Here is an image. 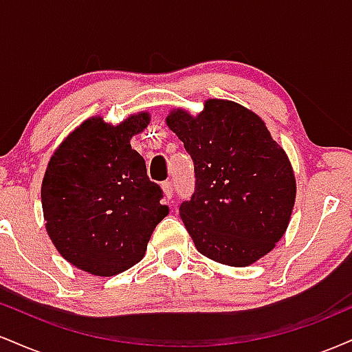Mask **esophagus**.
<instances>
[{
	"label": "esophagus",
	"mask_w": 352,
	"mask_h": 352,
	"mask_svg": "<svg viewBox=\"0 0 352 352\" xmlns=\"http://www.w3.org/2000/svg\"><path fill=\"white\" fill-rule=\"evenodd\" d=\"M162 190H164V195L167 197V199H172V195H173V187H172V182H170V180L162 182Z\"/></svg>",
	"instance_id": "1"
}]
</instances>
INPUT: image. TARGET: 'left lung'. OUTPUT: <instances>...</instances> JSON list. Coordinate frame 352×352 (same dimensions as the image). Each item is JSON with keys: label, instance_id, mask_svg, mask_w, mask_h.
I'll return each mask as SVG.
<instances>
[{"label": "left lung", "instance_id": "1", "mask_svg": "<svg viewBox=\"0 0 352 352\" xmlns=\"http://www.w3.org/2000/svg\"><path fill=\"white\" fill-rule=\"evenodd\" d=\"M165 122L195 167V192L179 210L197 250L228 266H248L272 252L288 228L296 180L261 117L208 99L199 116L175 109Z\"/></svg>", "mask_w": 352, "mask_h": 352}]
</instances>
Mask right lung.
<instances>
[{
    "instance_id": "right-lung-1",
    "label": "right lung",
    "mask_w": 352,
    "mask_h": 352,
    "mask_svg": "<svg viewBox=\"0 0 352 352\" xmlns=\"http://www.w3.org/2000/svg\"><path fill=\"white\" fill-rule=\"evenodd\" d=\"M151 122L139 112L111 125L91 117L52 153L41 185L46 230L76 268L114 276L144 258L153 228L167 217L162 188L148 180L131 139Z\"/></svg>"
}]
</instances>
